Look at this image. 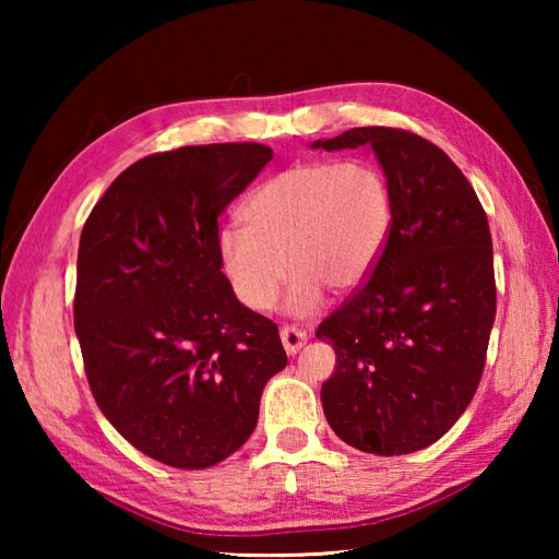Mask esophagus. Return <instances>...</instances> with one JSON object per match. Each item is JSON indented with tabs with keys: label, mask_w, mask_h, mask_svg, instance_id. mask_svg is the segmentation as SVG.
<instances>
[{
	"label": "esophagus",
	"mask_w": 559,
	"mask_h": 559,
	"mask_svg": "<svg viewBox=\"0 0 559 559\" xmlns=\"http://www.w3.org/2000/svg\"><path fill=\"white\" fill-rule=\"evenodd\" d=\"M306 340H308V335L302 333V330H298L296 325L281 328V343H283V347H286L288 355H296L298 349L306 345Z\"/></svg>",
	"instance_id": "34e87169"
}]
</instances>
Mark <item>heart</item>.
Returning a JSON list of instances; mask_svg holds the SVG:
<instances>
[{
	"instance_id": "b5f03b06",
	"label": "heart",
	"mask_w": 559,
	"mask_h": 559,
	"mask_svg": "<svg viewBox=\"0 0 559 559\" xmlns=\"http://www.w3.org/2000/svg\"><path fill=\"white\" fill-rule=\"evenodd\" d=\"M243 224L216 236V253L246 306L269 310L293 283L286 310L313 316L325 288L349 290L382 259L394 222L392 189L365 159L302 163L273 175L243 202Z\"/></svg>"
}]
</instances>
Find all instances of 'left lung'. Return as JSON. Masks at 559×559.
<instances>
[{
    "label": "left lung",
    "mask_w": 559,
    "mask_h": 559,
    "mask_svg": "<svg viewBox=\"0 0 559 559\" xmlns=\"http://www.w3.org/2000/svg\"><path fill=\"white\" fill-rule=\"evenodd\" d=\"M310 147L372 150L394 222L372 276L316 330L333 345L325 419L349 447L400 456L431 447L466 412L496 320L484 206L451 157L400 128H353Z\"/></svg>",
    "instance_id": "8db88e82"
}]
</instances>
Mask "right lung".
Wrapping results in <instances>:
<instances>
[{
  "mask_svg": "<svg viewBox=\"0 0 559 559\" xmlns=\"http://www.w3.org/2000/svg\"><path fill=\"white\" fill-rule=\"evenodd\" d=\"M271 157L259 143L143 157L81 231L73 320L91 392L132 447L173 468L241 449L288 362L276 323L234 296L216 253V219Z\"/></svg>",
  "mask_w": 559,
  "mask_h": 559,
  "instance_id": "add662e5",
  "label": "right lung"
}]
</instances>
